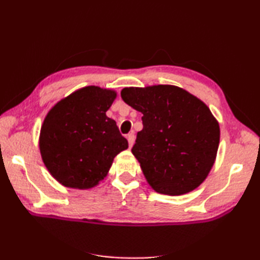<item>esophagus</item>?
Here are the masks:
<instances>
[{
    "label": "esophagus",
    "mask_w": 260,
    "mask_h": 260,
    "mask_svg": "<svg viewBox=\"0 0 260 260\" xmlns=\"http://www.w3.org/2000/svg\"><path fill=\"white\" fill-rule=\"evenodd\" d=\"M134 140H135V135H134V133H129L128 135H127V141H128V144H129V147L133 146V143H134Z\"/></svg>",
    "instance_id": "esophagus-1"
}]
</instances>
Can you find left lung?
Wrapping results in <instances>:
<instances>
[{
    "instance_id": "left-lung-1",
    "label": "left lung",
    "mask_w": 260,
    "mask_h": 260,
    "mask_svg": "<svg viewBox=\"0 0 260 260\" xmlns=\"http://www.w3.org/2000/svg\"><path fill=\"white\" fill-rule=\"evenodd\" d=\"M121 98L143 114L132 152L153 190L178 196L199 187L219 147V124L210 109L171 85L124 88Z\"/></svg>"
}]
</instances>
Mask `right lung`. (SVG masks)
<instances>
[{
  "mask_svg": "<svg viewBox=\"0 0 260 260\" xmlns=\"http://www.w3.org/2000/svg\"><path fill=\"white\" fill-rule=\"evenodd\" d=\"M116 91L88 86L59 101L40 133L42 160L65 187L88 189L108 174L113 158L128 148L116 121L105 112Z\"/></svg>",
  "mask_w": 260,
  "mask_h": 260,
  "instance_id": "add662e5",
  "label": "right lung"
}]
</instances>
